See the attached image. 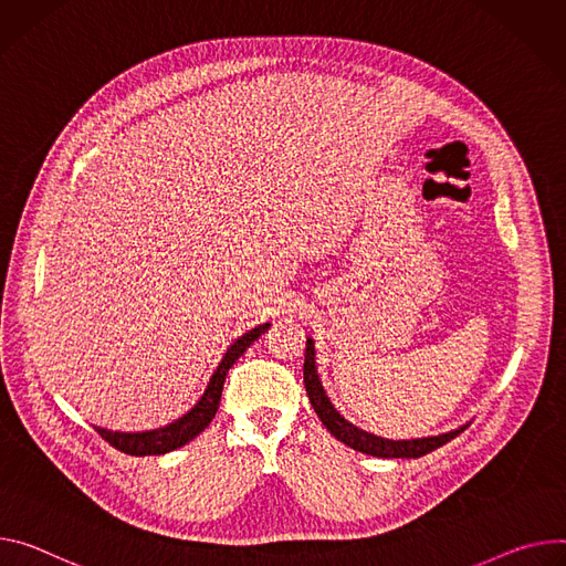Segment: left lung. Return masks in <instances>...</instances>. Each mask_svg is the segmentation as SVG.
Wrapping results in <instances>:
<instances>
[{
	"label": "left lung",
	"instance_id": "obj_1",
	"mask_svg": "<svg viewBox=\"0 0 566 566\" xmlns=\"http://www.w3.org/2000/svg\"><path fill=\"white\" fill-rule=\"evenodd\" d=\"M314 340L306 338V352H304V388L310 392L312 406L318 413L321 422L327 427V431L338 438L340 442H345L347 447L364 451L370 455H379V458H420L442 444H447L449 440H453L462 429L442 433V436H433V438H420V440H386L379 436H373L364 429H356L354 424H349L338 410L332 406L329 397L325 395L318 373H316V358H314Z\"/></svg>",
	"mask_w": 566,
	"mask_h": 566
}]
</instances>
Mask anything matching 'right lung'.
<instances>
[{
  "label": "right lung",
  "instance_id": "1",
  "mask_svg": "<svg viewBox=\"0 0 566 566\" xmlns=\"http://www.w3.org/2000/svg\"><path fill=\"white\" fill-rule=\"evenodd\" d=\"M266 329H269V323L245 332L241 338H237L230 345V349L223 356L221 366L217 368V373L210 379L208 390L202 392L200 401L180 420H176V422H171L163 429H156V431H146V433H117V431L98 429V427H94V431L101 438H104L108 444H113L115 449H119L128 455H160V453H167V451H174V449L187 444L200 431L208 429V424L217 416V408H219V401H221V392H223L228 370L234 366L237 358L245 352V347H250Z\"/></svg>",
  "mask_w": 566,
  "mask_h": 566
}]
</instances>
